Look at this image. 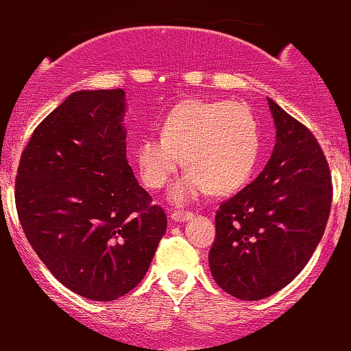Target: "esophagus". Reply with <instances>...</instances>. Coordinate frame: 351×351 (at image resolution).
<instances>
[{"label": "esophagus", "instance_id": "1", "mask_svg": "<svg viewBox=\"0 0 351 351\" xmlns=\"http://www.w3.org/2000/svg\"><path fill=\"white\" fill-rule=\"evenodd\" d=\"M193 217V213L189 211H173L170 215V219L173 223H186Z\"/></svg>", "mask_w": 351, "mask_h": 351}]
</instances>
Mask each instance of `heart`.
I'll return each instance as SVG.
<instances>
[{
  "label": "heart",
  "mask_w": 351,
  "mask_h": 351,
  "mask_svg": "<svg viewBox=\"0 0 351 351\" xmlns=\"http://www.w3.org/2000/svg\"><path fill=\"white\" fill-rule=\"evenodd\" d=\"M259 155L261 132L252 112L224 100L178 104L165 117L162 135L143 136L135 147L140 178L150 189L167 186L183 162L189 168L168 193L175 204L209 191H237L252 176Z\"/></svg>",
  "instance_id": "obj_1"
}]
</instances>
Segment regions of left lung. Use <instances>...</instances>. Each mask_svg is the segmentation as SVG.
Wrapping results in <instances>:
<instances>
[{"instance_id":"left-lung-1","label":"left lung","mask_w":351,"mask_h":351,"mask_svg":"<svg viewBox=\"0 0 351 351\" xmlns=\"http://www.w3.org/2000/svg\"><path fill=\"white\" fill-rule=\"evenodd\" d=\"M276 145L263 173L219 206L209 269L224 292L261 300L299 276L324 236L332 176L305 125L267 99Z\"/></svg>"}]
</instances>
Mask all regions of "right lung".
<instances>
[{
  "mask_svg": "<svg viewBox=\"0 0 351 351\" xmlns=\"http://www.w3.org/2000/svg\"><path fill=\"white\" fill-rule=\"evenodd\" d=\"M122 88L77 90L24 148L16 209L52 276L77 295L110 302L140 284L167 231V215L127 162Z\"/></svg>",
  "mask_w": 351,
  "mask_h": 351,
  "instance_id": "add662e5",
  "label": "right lung"
}]
</instances>
